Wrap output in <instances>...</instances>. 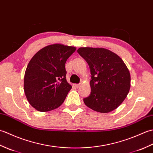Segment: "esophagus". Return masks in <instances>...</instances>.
Segmentation results:
<instances>
[{
    "instance_id": "1",
    "label": "esophagus",
    "mask_w": 153,
    "mask_h": 153,
    "mask_svg": "<svg viewBox=\"0 0 153 153\" xmlns=\"http://www.w3.org/2000/svg\"><path fill=\"white\" fill-rule=\"evenodd\" d=\"M75 86H76V88H79V87L81 86V84L78 83V84H75Z\"/></svg>"
}]
</instances>
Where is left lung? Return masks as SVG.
Segmentation results:
<instances>
[{
	"instance_id": "8db88e82",
	"label": "left lung",
	"mask_w": 153,
	"mask_h": 153,
	"mask_svg": "<svg viewBox=\"0 0 153 153\" xmlns=\"http://www.w3.org/2000/svg\"><path fill=\"white\" fill-rule=\"evenodd\" d=\"M77 53L88 64L91 74V91L83 99L85 105L101 113L118 108L131 85L130 74L122 58L104 48L81 47Z\"/></svg>"
}]
</instances>
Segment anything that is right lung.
<instances>
[{
	"instance_id": "add662e5",
	"label": "right lung",
	"mask_w": 153,
	"mask_h": 153,
	"mask_svg": "<svg viewBox=\"0 0 153 153\" xmlns=\"http://www.w3.org/2000/svg\"><path fill=\"white\" fill-rule=\"evenodd\" d=\"M76 50L61 44L48 45L30 61L24 76V92L38 111H51L64 102L71 89L66 79L65 64Z\"/></svg>"
}]
</instances>
